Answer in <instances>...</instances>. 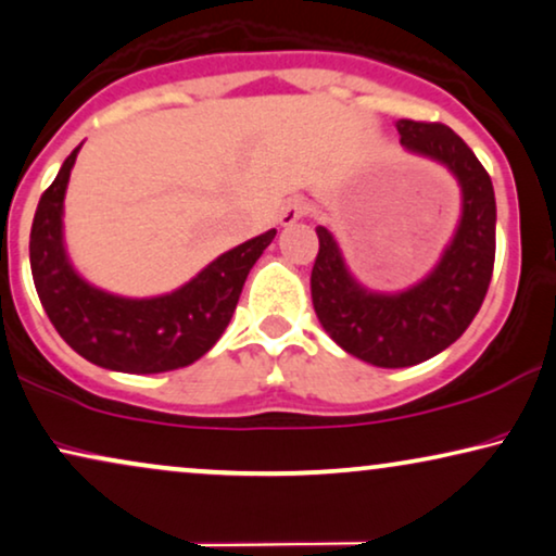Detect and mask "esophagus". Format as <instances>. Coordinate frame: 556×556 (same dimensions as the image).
I'll return each mask as SVG.
<instances>
[{
    "mask_svg": "<svg viewBox=\"0 0 556 556\" xmlns=\"http://www.w3.org/2000/svg\"><path fill=\"white\" fill-rule=\"evenodd\" d=\"M306 214H308L306 201L304 199H293V201H288L283 212H280V222H283V225H293L295 219H301V216H306Z\"/></svg>",
    "mask_w": 556,
    "mask_h": 556,
    "instance_id": "obj_1",
    "label": "esophagus"
}]
</instances>
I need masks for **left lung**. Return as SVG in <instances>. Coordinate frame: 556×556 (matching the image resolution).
<instances>
[{
    "mask_svg": "<svg viewBox=\"0 0 556 556\" xmlns=\"http://www.w3.org/2000/svg\"><path fill=\"white\" fill-rule=\"evenodd\" d=\"M395 127L408 153L442 163L457 178L463 216L434 270L399 293L359 286L329 229L316 227L314 312L344 352L375 367L419 365L457 342L480 312L495 263V193L482 163L439 122L399 119Z\"/></svg>",
    "mask_w": 556,
    "mask_h": 556,
    "instance_id": "1",
    "label": "left lung"
}]
</instances>
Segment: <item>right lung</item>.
Returning <instances> with one entry per match:
<instances>
[{"instance_id":"obj_1","label":"right lung","mask_w":556,"mask_h":556,"mask_svg":"<svg viewBox=\"0 0 556 556\" xmlns=\"http://www.w3.org/2000/svg\"><path fill=\"white\" fill-rule=\"evenodd\" d=\"M78 150L63 161L33 219L30 268L48 319L71 350L106 370L150 375L197 363L227 329L248 273L276 229L237 244L165 295L106 293L78 276L63 244V199Z\"/></svg>"}]
</instances>
